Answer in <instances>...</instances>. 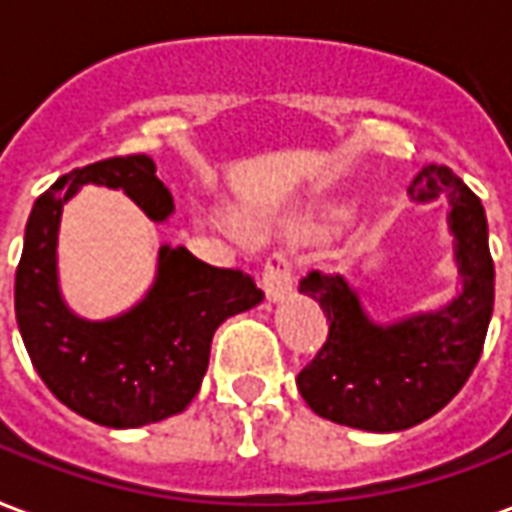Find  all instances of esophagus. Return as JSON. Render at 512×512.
<instances>
[{"instance_id": "esophagus-1", "label": "esophagus", "mask_w": 512, "mask_h": 512, "mask_svg": "<svg viewBox=\"0 0 512 512\" xmlns=\"http://www.w3.org/2000/svg\"><path fill=\"white\" fill-rule=\"evenodd\" d=\"M262 287L267 301H284L292 292V267L287 253H273L267 262H264L262 273Z\"/></svg>"}]
</instances>
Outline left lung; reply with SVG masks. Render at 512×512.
<instances>
[{"instance_id": "1", "label": "left lung", "mask_w": 512, "mask_h": 512, "mask_svg": "<svg viewBox=\"0 0 512 512\" xmlns=\"http://www.w3.org/2000/svg\"><path fill=\"white\" fill-rule=\"evenodd\" d=\"M407 195L412 203H449L460 276L449 303L379 323L340 273L312 270L298 284L329 320V337L298 373V390L320 418L365 432H401L443 410L477 368L493 315V259L479 197L438 164L421 169Z\"/></svg>"}]
</instances>
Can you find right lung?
<instances>
[{
  "mask_svg": "<svg viewBox=\"0 0 512 512\" xmlns=\"http://www.w3.org/2000/svg\"><path fill=\"white\" fill-rule=\"evenodd\" d=\"M122 189L153 222L175 211L150 155L72 169L35 200L16 270V323L52 396L111 429L164 421L189 407L206 376L211 337L228 317L262 303L242 270H220L186 248L161 245L155 281L122 315L86 320L63 301L58 231L63 206L83 186Z\"/></svg>",
  "mask_w": 512,
  "mask_h": 512,
  "instance_id": "1",
  "label": "right lung"
}]
</instances>
